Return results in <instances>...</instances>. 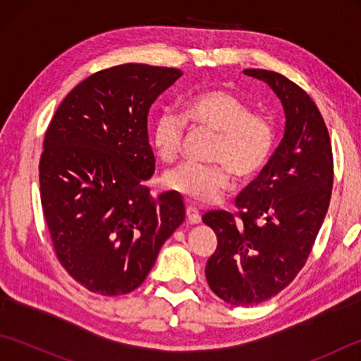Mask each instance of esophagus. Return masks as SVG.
I'll return each mask as SVG.
<instances>
[{"label": "esophagus", "mask_w": 361, "mask_h": 361, "mask_svg": "<svg viewBox=\"0 0 361 361\" xmlns=\"http://www.w3.org/2000/svg\"><path fill=\"white\" fill-rule=\"evenodd\" d=\"M186 216H188V220L192 225H197V224H200V221H202V216L198 214V211L195 208H192V206H188V208H186Z\"/></svg>", "instance_id": "esophagus-1"}]
</instances>
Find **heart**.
I'll list each match as a JSON object with an SVG mask.
<instances>
[{
	"instance_id": "1",
	"label": "heart",
	"mask_w": 361,
	"mask_h": 361,
	"mask_svg": "<svg viewBox=\"0 0 361 361\" xmlns=\"http://www.w3.org/2000/svg\"><path fill=\"white\" fill-rule=\"evenodd\" d=\"M186 122L219 133L214 164L186 163L167 172V189L194 204L217 202L229 186V173L248 181L264 171L276 147V126L262 113L226 90H208L188 99L183 116L163 110L153 119L150 142L163 163H173L181 150Z\"/></svg>"
}]
</instances>
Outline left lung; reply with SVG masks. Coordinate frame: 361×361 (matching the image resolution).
I'll return each instance as SVG.
<instances>
[{
	"instance_id": "1",
	"label": "left lung",
	"mask_w": 361,
	"mask_h": 361,
	"mask_svg": "<svg viewBox=\"0 0 361 361\" xmlns=\"http://www.w3.org/2000/svg\"><path fill=\"white\" fill-rule=\"evenodd\" d=\"M243 73L274 91L287 121L274 155L235 197L237 216L226 211L203 216L217 235L206 281L235 307L264 302L296 278L323 225L334 186L331 137L310 96L274 71Z\"/></svg>"
}]
</instances>
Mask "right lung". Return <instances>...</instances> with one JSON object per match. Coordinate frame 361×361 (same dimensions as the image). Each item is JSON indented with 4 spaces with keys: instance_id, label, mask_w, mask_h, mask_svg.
Returning a JSON list of instances; mask_svg holds the SVG:
<instances>
[{
    "instance_id": "add662e5",
    "label": "right lung",
    "mask_w": 361,
    "mask_h": 361,
    "mask_svg": "<svg viewBox=\"0 0 361 361\" xmlns=\"http://www.w3.org/2000/svg\"><path fill=\"white\" fill-rule=\"evenodd\" d=\"M183 73L126 63L71 90L51 119L40 158V198L59 262L102 296L147 278L163 243L185 220L173 192L150 195L155 172L147 116Z\"/></svg>"
}]
</instances>
